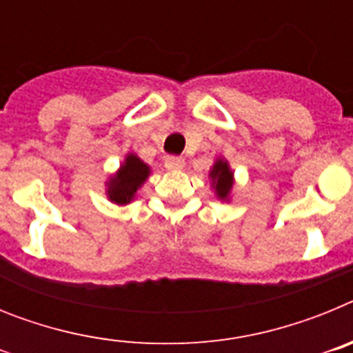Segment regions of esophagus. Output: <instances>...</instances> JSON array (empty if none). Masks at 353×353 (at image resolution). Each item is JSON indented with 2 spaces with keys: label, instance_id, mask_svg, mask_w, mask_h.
I'll use <instances>...</instances> for the list:
<instances>
[{
  "label": "esophagus",
  "instance_id": "esophagus-1",
  "mask_svg": "<svg viewBox=\"0 0 353 353\" xmlns=\"http://www.w3.org/2000/svg\"><path fill=\"white\" fill-rule=\"evenodd\" d=\"M183 164H185V161H183L182 157H179V155H168V157L164 159V166L171 171L182 170Z\"/></svg>",
  "mask_w": 353,
  "mask_h": 353
}]
</instances>
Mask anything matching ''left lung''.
Returning <instances> with one entry per match:
<instances>
[{
  "label": "left lung",
  "instance_id": "8db88e82",
  "mask_svg": "<svg viewBox=\"0 0 353 353\" xmlns=\"http://www.w3.org/2000/svg\"><path fill=\"white\" fill-rule=\"evenodd\" d=\"M212 180V187H214L217 198L223 201H230V192L233 189V171L230 170V164L224 159H217L212 166L210 173H208Z\"/></svg>",
  "mask_w": 353,
  "mask_h": 353
}]
</instances>
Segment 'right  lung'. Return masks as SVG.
<instances>
[{
  "instance_id": "obj_1",
  "label": "right lung",
  "mask_w": 353,
  "mask_h": 353,
  "mask_svg": "<svg viewBox=\"0 0 353 353\" xmlns=\"http://www.w3.org/2000/svg\"><path fill=\"white\" fill-rule=\"evenodd\" d=\"M150 166L145 164L136 154H129L120 166V170L105 182L108 198L117 205H127L136 198L139 187L146 182Z\"/></svg>"
}]
</instances>
